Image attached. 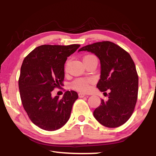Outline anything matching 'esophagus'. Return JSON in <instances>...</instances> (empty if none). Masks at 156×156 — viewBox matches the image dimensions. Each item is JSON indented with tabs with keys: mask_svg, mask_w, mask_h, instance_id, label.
<instances>
[{
	"mask_svg": "<svg viewBox=\"0 0 156 156\" xmlns=\"http://www.w3.org/2000/svg\"><path fill=\"white\" fill-rule=\"evenodd\" d=\"M78 96H79V98H83V97L85 96V94H83V93H79Z\"/></svg>",
	"mask_w": 156,
	"mask_h": 156,
	"instance_id": "34e87169",
	"label": "esophagus"
}]
</instances>
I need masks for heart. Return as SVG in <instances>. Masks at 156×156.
Segmentation results:
<instances>
[{
  "label": "heart",
  "instance_id": "heart-1",
  "mask_svg": "<svg viewBox=\"0 0 156 156\" xmlns=\"http://www.w3.org/2000/svg\"><path fill=\"white\" fill-rule=\"evenodd\" d=\"M89 56H91V55H88L84 58ZM92 82L93 80L91 78H78L72 82L71 86H72V89H76V90L86 92L88 91L90 89V84L92 83Z\"/></svg>",
  "mask_w": 156,
  "mask_h": 156
}]
</instances>
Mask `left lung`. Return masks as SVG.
I'll return each instance as SVG.
<instances>
[{
	"mask_svg": "<svg viewBox=\"0 0 156 156\" xmlns=\"http://www.w3.org/2000/svg\"><path fill=\"white\" fill-rule=\"evenodd\" d=\"M81 51L93 53L98 58L100 78L97 87L102 92L109 91L107 101L102 100L94 110V118L109 128L122 125L131 116L138 98V76L131 56L109 41L88 44L78 50Z\"/></svg>",
	"mask_w": 156,
	"mask_h": 156,
	"instance_id": "left-lung-1",
	"label": "left lung"
}]
</instances>
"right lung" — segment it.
I'll use <instances>...</instances> for the list:
<instances>
[{
    "label": "right lung",
    "mask_w": 156,
    "mask_h": 156,
    "mask_svg": "<svg viewBox=\"0 0 156 156\" xmlns=\"http://www.w3.org/2000/svg\"><path fill=\"white\" fill-rule=\"evenodd\" d=\"M80 46L44 44L23 60L18 80L21 101L31 122L42 129L57 130L69 119L77 92L67 91L60 99L51 91L63 84L65 63Z\"/></svg>",
    "instance_id": "right-lung-1"
}]
</instances>
